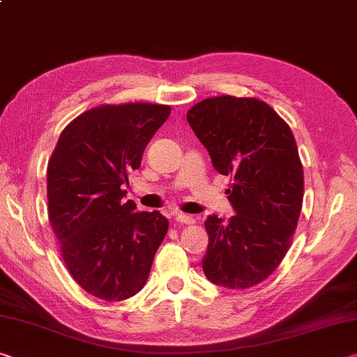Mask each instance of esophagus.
Returning <instances> with one entry per match:
<instances>
[{"label":"esophagus","mask_w":357,"mask_h":357,"mask_svg":"<svg viewBox=\"0 0 357 357\" xmlns=\"http://www.w3.org/2000/svg\"><path fill=\"white\" fill-rule=\"evenodd\" d=\"M173 216H174V220H176V222H179V224H194L195 222L194 216H189V214H184V213H179V211L173 213Z\"/></svg>","instance_id":"obj_1"}]
</instances>
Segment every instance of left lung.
Instances as JSON below:
<instances>
[{
	"instance_id": "left-lung-1",
	"label": "left lung",
	"mask_w": 357,
	"mask_h": 357,
	"mask_svg": "<svg viewBox=\"0 0 357 357\" xmlns=\"http://www.w3.org/2000/svg\"><path fill=\"white\" fill-rule=\"evenodd\" d=\"M188 122L216 172L230 176L227 220H205L203 271L214 284L248 289L264 281L289 250L303 202V168L294 135L273 107L230 95L192 106Z\"/></svg>"
}]
</instances>
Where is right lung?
Instances as JSON below:
<instances>
[{
  "label": "right lung",
  "mask_w": 357,
  "mask_h": 357,
  "mask_svg": "<svg viewBox=\"0 0 357 357\" xmlns=\"http://www.w3.org/2000/svg\"><path fill=\"white\" fill-rule=\"evenodd\" d=\"M169 106L105 105L61 132L47 165L49 220L68 270L84 291L121 302L143 289L168 230L158 211L126 200L128 174Z\"/></svg>",
  "instance_id": "right-lung-1"
}]
</instances>
